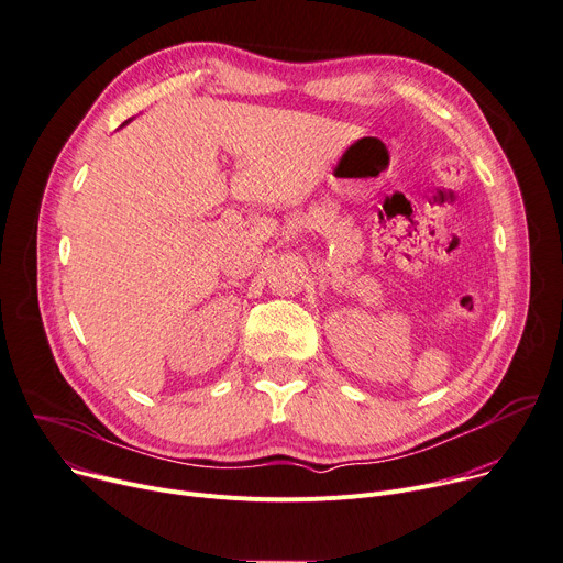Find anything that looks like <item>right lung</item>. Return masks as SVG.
Returning a JSON list of instances; mask_svg holds the SVG:
<instances>
[{"label":"right lung","instance_id":"add662e5","mask_svg":"<svg viewBox=\"0 0 563 563\" xmlns=\"http://www.w3.org/2000/svg\"><path fill=\"white\" fill-rule=\"evenodd\" d=\"M129 122H131V120H129ZM129 122H124V124H122V126H126V124H129Z\"/></svg>","mask_w":563,"mask_h":563}]
</instances>
